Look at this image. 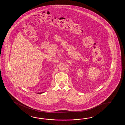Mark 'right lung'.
Wrapping results in <instances>:
<instances>
[{
	"mask_svg": "<svg viewBox=\"0 0 125 125\" xmlns=\"http://www.w3.org/2000/svg\"><path fill=\"white\" fill-rule=\"evenodd\" d=\"M44 92H43V93H38V94H41V93H44Z\"/></svg>",
	"mask_w": 125,
	"mask_h": 125,
	"instance_id": "right-lung-1",
	"label": "right lung"
}]
</instances>
